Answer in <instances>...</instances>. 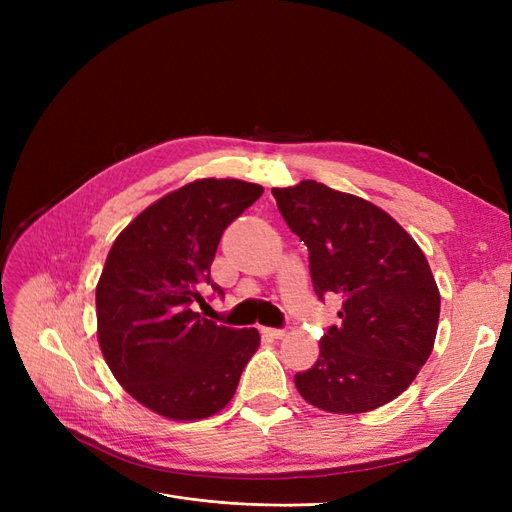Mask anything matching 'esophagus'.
<instances>
[{
  "instance_id": "1",
  "label": "esophagus",
  "mask_w": 512,
  "mask_h": 512,
  "mask_svg": "<svg viewBox=\"0 0 512 512\" xmlns=\"http://www.w3.org/2000/svg\"><path fill=\"white\" fill-rule=\"evenodd\" d=\"M262 333L273 337V339H284V337H286V331H284V329H262Z\"/></svg>"
}]
</instances>
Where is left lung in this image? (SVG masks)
I'll return each instance as SVG.
<instances>
[{
    "label": "left lung",
    "instance_id": "1",
    "mask_svg": "<svg viewBox=\"0 0 512 512\" xmlns=\"http://www.w3.org/2000/svg\"><path fill=\"white\" fill-rule=\"evenodd\" d=\"M309 250L312 284L342 297V327L320 339L301 397L324 412L361 414L404 393L438 333L440 290L418 243L369 200L305 179L271 190Z\"/></svg>",
    "mask_w": 512,
    "mask_h": 512
}]
</instances>
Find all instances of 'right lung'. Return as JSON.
<instances>
[{
	"mask_svg": "<svg viewBox=\"0 0 512 512\" xmlns=\"http://www.w3.org/2000/svg\"><path fill=\"white\" fill-rule=\"evenodd\" d=\"M262 192L241 179L185 183L138 213L106 256L96 286L102 356L128 395L170 421L224 410L260 346L256 329L222 327L190 305L211 284L222 232Z\"/></svg>",
	"mask_w": 512,
	"mask_h": 512,
	"instance_id": "1",
	"label": "right lung"
}]
</instances>
